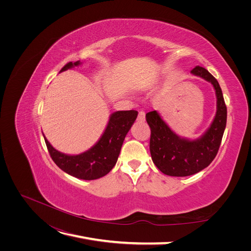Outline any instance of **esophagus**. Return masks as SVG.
I'll use <instances>...</instances> for the list:
<instances>
[{
  "mask_svg": "<svg viewBox=\"0 0 251 251\" xmlns=\"http://www.w3.org/2000/svg\"><path fill=\"white\" fill-rule=\"evenodd\" d=\"M137 120H138V121H140V122H142V121L146 120V113H144L143 111H140V112L138 113Z\"/></svg>",
  "mask_w": 251,
  "mask_h": 251,
  "instance_id": "esophagus-1",
  "label": "esophagus"
}]
</instances>
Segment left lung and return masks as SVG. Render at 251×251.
I'll return each instance as SVG.
<instances>
[{
  "label": "left lung",
  "mask_w": 251,
  "mask_h": 251,
  "mask_svg": "<svg viewBox=\"0 0 251 251\" xmlns=\"http://www.w3.org/2000/svg\"><path fill=\"white\" fill-rule=\"evenodd\" d=\"M191 73L212 83L216 90L217 113L203 135L193 140L182 138L171 130L156 111L146 115L151 128L150 151L152 162L162 173L169 176H190L206 168L218 153L226 128L227 107L217 79L201 66H196Z\"/></svg>",
  "instance_id": "1"
}]
</instances>
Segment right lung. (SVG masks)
<instances>
[{
	"mask_svg": "<svg viewBox=\"0 0 251 251\" xmlns=\"http://www.w3.org/2000/svg\"><path fill=\"white\" fill-rule=\"evenodd\" d=\"M80 61L69 62L60 72L80 65ZM137 111H118L110 116L102 135L94 147L76 155L65 154L50 146L45 137L51 160L67 174L82 180H96L107 175L117 163L126 134L133 125Z\"/></svg>",
	"mask_w": 251,
	"mask_h": 251,
	"instance_id": "right-lung-1",
	"label": "right lung"
}]
</instances>
